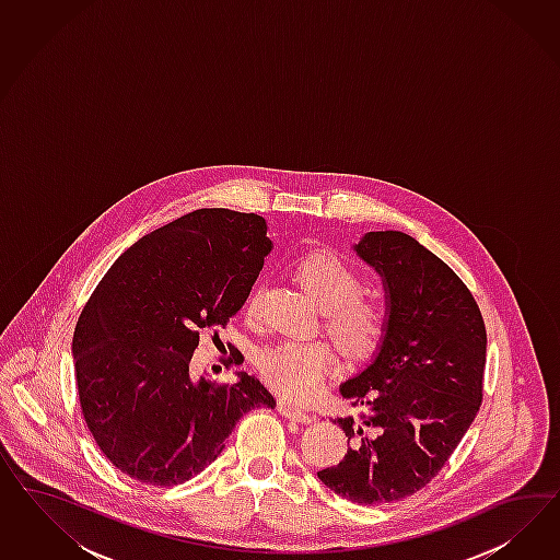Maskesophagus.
I'll use <instances>...</instances> for the list:
<instances>
[{
	"label": "esophagus",
	"instance_id": "esophagus-1",
	"mask_svg": "<svg viewBox=\"0 0 560 560\" xmlns=\"http://www.w3.org/2000/svg\"><path fill=\"white\" fill-rule=\"evenodd\" d=\"M277 410H279L283 417H288L291 421H295V423L305 424L314 421V415L305 412L302 408L293 407V405H289V402H279Z\"/></svg>",
	"mask_w": 560,
	"mask_h": 560
}]
</instances>
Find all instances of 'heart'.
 Instances as JSON below:
<instances>
[{
  "instance_id": "b5f03b06",
  "label": "heart",
  "mask_w": 560,
  "mask_h": 560,
  "mask_svg": "<svg viewBox=\"0 0 560 560\" xmlns=\"http://www.w3.org/2000/svg\"><path fill=\"white\" fill-rule=\"evenodd\" d=\"M305 291L323 305L324 328L345 355H373L390 332V305L380 295L365 293L368 279L355 265L335 253L318 250L298 267ZM262 289L256 288L248 307L255 310ZM335 363L332 349L320 339H283L265 345L256 353L262 380L289 400L307 402L323 388L324 375Z\"/></svg>"
}]
</instances>
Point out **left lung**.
I'll list each match as a JSON object with an SVG mask.
<instances>
[{
	"label": "left lung",
	"mask_w": 560,
	"mask_h": 560,
	"mask_svg": "<svg viewBox=\"0 0 560 560\" xmlns=\"http://www.w3.org/2000/svg\"><path fill=\"white\" fill-rule=\"evenodd\" d=\"M357 255L384 277L390 332L340 394L347 454L318 478L361 505L402 501L440 475L482 405L487 328L475 295L402 232H370Z\"/></svg>",
	"instance_id": "left-lung-1"
}]
</instances>
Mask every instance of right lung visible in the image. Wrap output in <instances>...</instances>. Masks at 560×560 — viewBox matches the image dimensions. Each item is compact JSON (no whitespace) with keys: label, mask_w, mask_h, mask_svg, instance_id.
Instances as JSON below:
<instances>
[{"label":"right lung","mask_w":560,"mask_h":560,"mask_svg":"<svg viewBox=\"0 0 560 560\" xmlns=\"http://www.w3.org/2000/svg\"><path fill=\"white\" fill-rule=\"evenodd\" d=\"M269 253L260 215L197 209L137 240L102 277L71 347L85 424L120 472L180 485L220 456L248 410L277 405L255 375H188L199 332L218 337L236 316Z\"/></svg>","instance_id":"1"}]
</instances>
